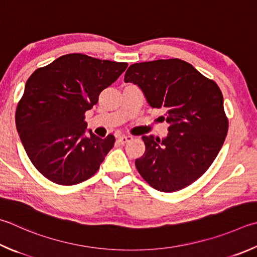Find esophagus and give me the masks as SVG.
I'll use <instances>...</instances> for the list:
<instances>
[{
  "label": "esophagus",
  "mask_w": 257,
  "mask_h": 257,
  "mask_svg": "<svg viewBox=\"0 0 257 257\" xmlns=\"http://www.w3.org/2000/svg\"><path fill=\"white\" fill-rule=\"evenodd\" d=\"M130 141H133V137H132V136H120V137L118 138V142H119L121 145H123V144L128 143V142H130Z\"/></svg>",
  "instance_id": "esophagus-1"
}]
</instances>
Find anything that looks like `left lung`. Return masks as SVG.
Listing matches in <instances>:
<instances>
[{
  "label": "left lung",
  "mask_w": 257,
  "mask_h": 257,
  "mask_svg": "<svg viewBox=\"0 0 257 257\" xmlns=\"http://www.w3.org/2000/svg\"><path fill=\"white\" fill-rule=\"evenodd\" d=\"M124 82L143 91L152 108L165 109L163 139L143 136L145 154L135 161L139 174L161 192H174L206 172L228 132L220 88L179 58L130 65Z\"/></svg>",
  "instance_id": "obj_1"
}]
</instances>
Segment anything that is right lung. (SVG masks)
<instances>
[{
	"instance_id": "add662e5",
	"label": "right lung",
	"mask_w": 257,
	"mask_h": 257,
	"mask_svg": "<svg viewBox=\"0 0 257 257\" xmlns=\"http://www.w3.org/2000/svg\"><path fill=\"white\" fill-rule=\"evenodd\" d=\"M127 63L68 54L36 69L28 78L16 112L19 136L28 157L46 179L75 185L94 175L113 147L88 130L84 113L116 81Z\"/></svg>"
}]
</instances>
